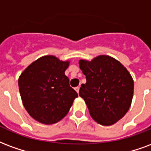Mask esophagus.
Wrapping results in <instances>:
<instances>
[{
	"instance_id": "obj_1",
	"label": "esophagus",
	"mask_w": 151,
	"mask_h": 151,
	"mask_svg": "<svg viewBox=\"0 0 151 151\" xmlns=\"http://www.w3.org/2000/svg\"><path fill=\"white\" fill-rule=\"evenodd\" d=\"M75 90H76L77 92H79V91H80V87L78 86L76 87V88H75Z\"/></svg>"
}]
</instances>
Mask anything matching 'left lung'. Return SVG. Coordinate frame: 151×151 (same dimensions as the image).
Masks as SVG:
<instances>
[{
	"label": "left lung",
	"mask_w": 151,
	"mask_h": 151,
	"mask_svg": "<svg viewBox=\"0 0 151 151\" xmlns=\"http://www.w3.org/2000/svg\"><path fill=\"white\" fill-rule=\"evenodd\" d=\"M86 76L79 95L84 100L90 115L103 125L122 119L131 104L134 80L126 68L110 56L100 55L91 62L80 60Z\"/></svg>",
	"instance_id": "obj_1"
}]
</instances>
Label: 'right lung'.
<instances>
[{
    "label": "right lung",
    "instance_id": "right-lung-1",
    "mask_svg": "<svg viewBox=\"0 0 151 151\" xmlns=\"http://www.w3.org/2000/svg\"><path fill=\"white\" fill-rule=\"evenodd\" d=\"M68 65V62L60 61L55 56H43L29 65L19 77L23 105L36 121L54 124L70 110L78 94L65 76Z\"/></svg>",
    "mask_w": 151,
    "mask_h": 151
}]
</instances>
